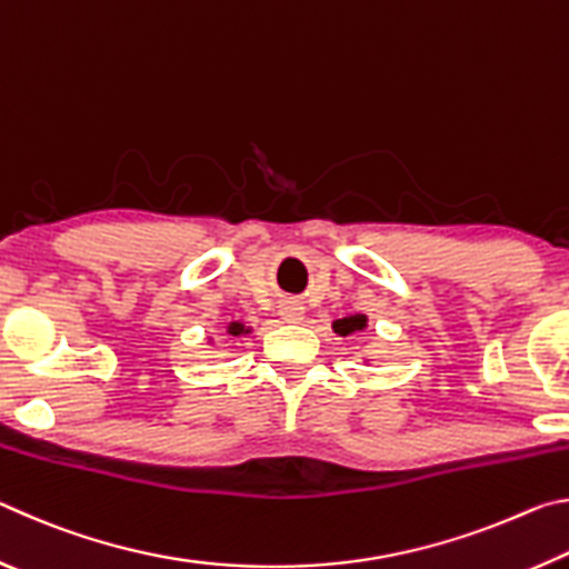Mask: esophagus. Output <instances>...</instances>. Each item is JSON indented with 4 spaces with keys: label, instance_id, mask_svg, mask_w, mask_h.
Listing matches in <instances>:
<instances>
[{
    "label": "esophagus",
    "instance_id": "obj_1",
    "mask_svg": "<svg viewBox=\"0 0 569 569\" xmlns=\"http://www.w3.org/2000/svg\"><path fill=\"white\" fill-rule=\"evenodd\" d=\"M278 313H281V319L288 323H298L303 319V306L298 301H283V306L278 308Z\"/></svg>",
    "mask_w": 569,
    "mask_h": 569
}]
</instances>
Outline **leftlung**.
I'll use <instances>...</instances> for the list:
<instances>
[{
  "instance_id": "1",
  "label": "left lung",
  "mask_w": 569,
  "mask_h": 569,
  "mask_svg": "<svg viewBox=\"0 0 569 569\" xmlns=\"http://www.w3.org/2000/svg\"><path fill=\"white\" fill-rule=\"evenodd\" d=\"M366 329V316L363 313H356V316H346V319L333 321V331L339 336H349L356 331H363Z\"/></svg>"
}]
</instances>
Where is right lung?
Listing matches in <instances>:
<instances>
[{"mask_svg":"<svg viewBox=\"0 0 569 569\" xmlns=\"http://www.w3.org/2000/svg\"><path fill=\"white\" fill-rule=\"evenodd\" d=\"M250 329H246L243 323H238V321H233V323H228V333L230 336H243V333H248Z\"/></svg>","mask_w":569,"mask_h":569,"instance_id":"1","label":"right lung"}]
</instances>
